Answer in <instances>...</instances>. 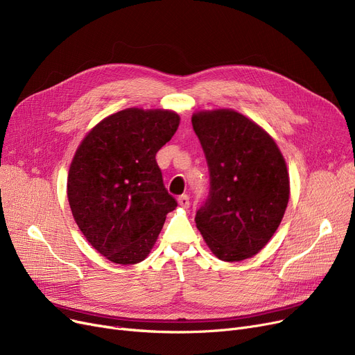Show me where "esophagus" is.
I'll return each mask as SVG.
<instances>
[{
    "label": "esophagus",
    "instance_id": "esophagus-1",
    "mask_svg": "<svg viewBox=\"0 0 355 355\" xmlns=\"http://www.w3.org/2000/svg\"><path fill=\"white\" fill-rule=\"evenodd\" d=\"M178 204L182 209H189L190 207V197L187 194H182L178 197Z\"/></svg>",
    "mask_w": 355,
    "mask_h": 355
}]
</instances>
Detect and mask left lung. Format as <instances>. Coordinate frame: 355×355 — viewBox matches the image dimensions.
<instances>
[{"label":"left lung","mask_w":355,"mask_h":355,"mask_svg":"<svg viewBox=\"0 0 355 355\" xmlns=\"http://www.w3.org/2000/svg\"><path fill=\"white\" fill-rule=\"evenodd\" d=\"M191 122L210 171L197 229L216 257L240 262L262 250L284 218L285 158L262 126L233 109L197 110Z\"/></svg>","instance_id":"8db88e82"}]
</instances>
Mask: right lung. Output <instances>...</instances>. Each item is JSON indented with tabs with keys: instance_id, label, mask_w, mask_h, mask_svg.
<instances>
[{
	"instance_id": "obj_1",
	"label": "right lung",
	"mask_w": 355,
	"mask_h": 355,
	"mask_svg": "<svg viewBox=\"0 0 355 355\" xmlns=\"http://www.w3.org/2000/svg\"><path fill=\"white\" fill-rule=\"evenodd\" d=\"M178 125L174 110L128 107L93 126L74 153L70 210L92 248L110 262H142L177 207L155 155Z\"/></svg>"
}]
</instances>
